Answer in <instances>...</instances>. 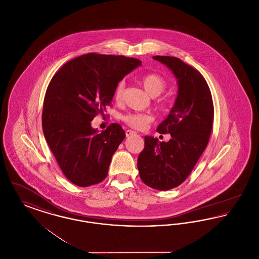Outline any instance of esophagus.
<instances>
[{"mask_svg": "<svg viewBox=\"0 0 259 259\" xmlns=\"http://www.w3.org/2000/svg\"><path fill=\"white\" fill-rule=\"evenodd\" d=\"M125 134H126V137H131V136L136 135L137 133H136L135 131H132V130H126Z\"/></svg>", "mask_w": 259, "mask_h": 259, "instance_id": "1", "label": "esophagus"}]
</instances>
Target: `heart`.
<instances>
[{"mask_svg": "<svg viewBox=\"0 0 259 259\" xmlns=\"http://www.w3.org/2000/svg\"><path fill=\"white\" fill-rule=\"evenodd\" d=\"M141 81L148 94L153 97L160 95L167 87L166 79L156 73L144 74L141 78ZM124 87V81H119L116 83L113 90V98L115 101H120L122 98ZM122 120L130 127L141 130L153 120V116L152 114L147 112H129L127 114H124Z\"/></svg>", "mask_w": 259, "mask_h": 259, "instance_id": "heart-1", "label": "heart"}]
</instances>
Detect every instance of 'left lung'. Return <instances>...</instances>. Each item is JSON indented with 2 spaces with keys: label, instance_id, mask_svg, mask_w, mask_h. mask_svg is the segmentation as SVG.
Masks as SVG:
<instances>
[{
  "label": "left lung",
  "instance_id": "8db88e82",
  "mask_svg": "<svg viewBox=\"0 0 259 259\" xmlns=\"http://www.w3.org/2000/svg\"><path fill=\"white\" fill-rule=\"evenodd\" d=\"M166 65L178 79L179 92L168 117L157 132L171 135L168 143L146 136L138 157L144 184L169 190L182 185L208 145L213 121V103L209 85L201 73L180 58L153 56Z\"/></svg>",
  "mask_w": 259,
  "mask_h": 259
}]
</instances>
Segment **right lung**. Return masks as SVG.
<instances>
[{"mask_svg": "<svg viewBox=\"0 0 259 259\" xmlns=\"http://www.w3.org/2000/svg\"><path fill=\"white\" fill-rule=\"evenodd\" d=\"M141 63L121 55L87 53L67 62L52 76L44 100V135L74 185L87 187L106 179L125 132L112 123L99 133L91 121L111 106L116 83Z\"/></svg>", "mask_w": 259, "mask_h": 259, "instance_id": "add662e5", "label": "right lung"}]
</instances>
